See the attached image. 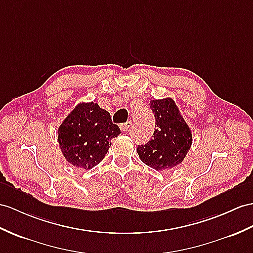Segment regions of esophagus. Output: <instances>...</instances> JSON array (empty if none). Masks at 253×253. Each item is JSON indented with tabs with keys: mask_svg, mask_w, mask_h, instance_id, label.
<instances>
[{
	"mask_svg": "<svg viewBox=\"0 0 253 253\" xmlns=\"http://www.w3.org/2000/svg\"><path fill=\"white\" fill-rule=\"evenodd\" d=\"M132 126V121H126V123H122V125L120 126V128L122 132H126L127 131L128 128H130Z\"/></svg>",
	"mask_w": 253,
	"mask_h": 253,
	"instance_id": "1",
	"label": "esophagus"
}]
</instances>
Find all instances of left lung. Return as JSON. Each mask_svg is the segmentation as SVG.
Masks as SVG:
<instances>
[{
	"mask_svg": "<svg viewBox=\"0 0 253 253\" xmlns=\"http://www.w3.org/2000/svg\"><path fill=\"white\" fill-rule=\"evenodd\" d=\"M155 115L156 130L145 145H138L137 153L146 165L166 170L180 164L192 145V134L170 97L150 101Z\"/></svg>",
	"mask_w": 253,
	"mask_h": 253,
	"instance_id": "obj_1",
	"label": "left lung"
}]
</instances>
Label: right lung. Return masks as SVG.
<instances>
[{
    "instance_id": "right-lung-1",
    "label": "right lung",
    "mask_w": 253,
    "mask_h": 253,
    "mask_svg": "<svg viewBox=\"0 0 253 253\" xmlns=\"http://www.w3.org/2000/svg\"><path fill=\"white\" fill-rule=\"evenodd\" d=\"M107 110L96 103H82L72 110L58 130V141L66 161L90 169L105 157L112 138L120 134Z\"/></svg>"
}]
</instances>
